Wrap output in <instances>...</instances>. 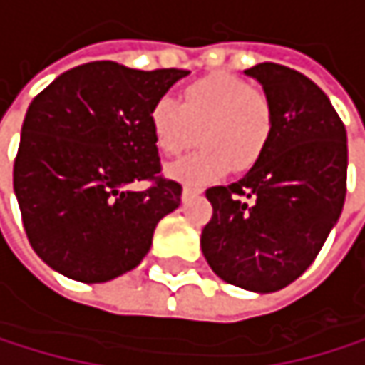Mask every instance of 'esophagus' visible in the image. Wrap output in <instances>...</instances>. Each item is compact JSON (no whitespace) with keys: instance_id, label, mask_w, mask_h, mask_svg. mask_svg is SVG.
Instances as JSON below:
<instances>
[{"instance_id":"esophagus-1","label":"esophagus","mask_w":365,"mask_h":365,"mask_svg":"<svg viewBox=\"0 0 365 365\" xmlns=\"http://www.w3.org/2000/svg\"><path fill=\"white\" fill-rule=\"evenodd\" d=\"M203 190L201 188H192V186H184V190H181V199L184 201H188L190 197H197V195H201Z\"/></svg>"}]
</instances>
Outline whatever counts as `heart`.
<instances>
[{
    "instance_id": "1",
    "label": "heart",
    "mask_w": 365,
    "mask_h": 365,
    "mask_svg": "<svg viewBox=\"0 0 365 365\" xmlns=\"http://www.w3.org/2000/svg\"><path fill=\"white\" fill-rule=\"evenodd\" d=\"M148 124L164 155L188 148L199 133L203 148L173 162L168 175L181 184L203 186L230 168L245 173L256 166L274 131V111L264 91L217 72L190 83L179 103L160 98L150 107Z\"/></svg>"
}]
</instances>
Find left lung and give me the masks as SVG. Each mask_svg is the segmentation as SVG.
<instances>
[{"label":"left lung","mask_w":365,"mask_h":365,"mask_svg":"<svg viewBox=\"0 0 365 365\" xmlns=\"http://www.w3.org/2000/svg\"><path fill=\"white\" fill-rule=\"evenodd\" d=\"M245 74L267 93L274 131L243 179L205 190L212 219L201 250L221 280L272 293L309 269L337 223L348 146L344 122L311 78L278 63H258Z\"/></svg>","instance_id":"left-lung-1"}]
</instances>
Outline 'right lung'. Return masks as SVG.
<instances>
[{"label":"right lung","instance_id":"add662e5","mask_svg":"<svg viewBox=\"0 0 365 365\" xmlns=\"http://www.w3.org/2000/svg\"><path fill=\"white\" fill-rule=\"evenodd\" d=\"M188 72L113 61L61 74L28 107L12 184L36 256L78 282H107L135 269L155 225L181 203L164 179L150 107ZM150 180L146 191H131Z\"/></svg>","mask_w":365,"mask_h":365}]
</instances>
